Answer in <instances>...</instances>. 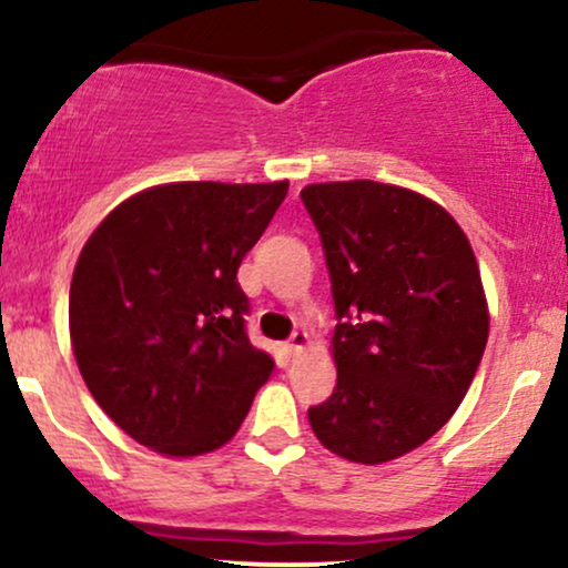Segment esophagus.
Masks as SVG:
<instances>
[{"instance_id": "esophagus-1", "label": "esophagus", "mask_w": 568, "mask_h": 568, "mask_svg": "<svg viewBox=\"0 0 568 568\" xmlns=\"http://www.w3.org/2000/svg\"><path fill=\"white\" fill-rule=\"evenodd\" d=\"M306 342H310V334H306V331H293L288 338V349L293 352V355H298V352L306 347Z\"/></svg>"}]
</instances>
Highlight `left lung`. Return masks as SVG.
Wrapping results in <instances>:
<instances>
[{
    "instance_id": "obj_1",
    "label": "left lung",
    "mask_w": 568,
    "mask_h": 568,
    "mask_svg": "<svg viewBox=\"0 0 568 568\" xmlns=\"http://www.w3.org/2000/svg\"><path fill=\"white\" fill-rule=\"evenodd\" d=\"M321 234L336 331V389L310 408L328 452L382 465L452 419L488 338L470 240L438 202L376 181L302 189Z\"/></svg>"
}]
</instances>
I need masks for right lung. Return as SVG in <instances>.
<instances>
[{"label":"right lung","instance_id":"obj_1","mask_svg":"<svg viewBox=\"0 0 568 568\" xmlns=\"http://www.w3.org/2000/svg\"><path fill=\"white\" fill-rule=\"evenodd\" d=\"M288 181L152 186L84 243L69 291L77 366L95 403L141 446L197 456L243 425L275 361L245 334L237 283Z\"/></svg>","mask_w":568,"mask_h":568}]
</instances>
